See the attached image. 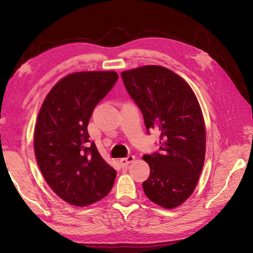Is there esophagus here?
Wrapping results in <instances>:
<instances>
[{
  "label": "esophagus",
  "instance_id": "obj_1",
  "mask_svg": "<svg viewBox=\"0 0 253 253\" xmlns=\"http://www.w3.org/2000/svg\"><path fill=\"white\" fill-rule=\"evenodd\" d=\"M136 158L133 157V155H128L127 158H124V159L120 160V164L123 166V168H125V166H127L128 164H130Z\"/></svg>",
  "mask_w": 253,
  "mask_h": 253
}]
</instances>
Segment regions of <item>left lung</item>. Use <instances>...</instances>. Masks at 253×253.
I'll return each mask as SVG.
<instances>
[{
  "mask_svg": "<svg viewBox=\"0 0 253 253\" xmlns=\"http://www.w3.org/2000/svg\"><path fill=\"white\" fill-rule=\"evenodd\" d=\"M121 75L148 131L161 135L160 153L142 157L150 166L143 191L158 206L175 209L195 191L203 169L206 125L200 104L186 80L166 67L146 65Z\"/></svg>",
  "mask_w": 253,
  "mask_h": 253,
  "instance_id": "8db88e82",
  "label": "left lung"
}]
</instances>
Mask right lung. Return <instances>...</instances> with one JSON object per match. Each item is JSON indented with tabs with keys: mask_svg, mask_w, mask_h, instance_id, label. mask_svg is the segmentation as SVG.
Returning <instances> with one entry per match:
<instances>
[{
	"mask_svg": "<svg viewBox=\"0 0 253 253\" xmlns=\"http://www.w3.org/2000/svg\"><path fill=\"white\" fill-rule=\"evenodd\" d=\"M118 75L114 71L77 72L54 84L37 117L34 148L47 185L62 200L90 206L107 196L116 170L89 140L93 109L109 93Z\"/></svg>",
	"mask_w": 253,
	"mask_h": 253,
	"instance_id": "1",
	"label": "right lung"
}]
</instances>
